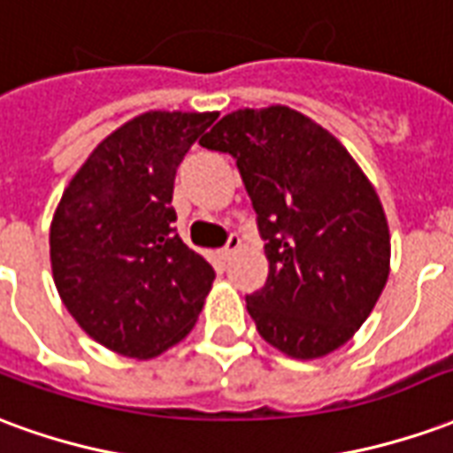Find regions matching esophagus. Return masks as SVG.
<instances>
[{"mask_svg":"<svg viewBox=\"0 0 453 453\" xmlns=\"http://www.w3.org/2000/svg\"><path fill=\"white\" fill-rule=\"evenodd\" d=\"M237 250H240V237L237 235H230L227 237V242H226V247H223V250H220V252H218V255H220V259H230V257L235 255Z\"/></svg>","mask_w":453,"mask_h":453,"instance_id":"esophagus-1","label":"esophagus"}]
</instances>
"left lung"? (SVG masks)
Masks as SVG:
<instances>
[{"label":"left lung","mask_w":453,"mask_h":453,"mask_svg":"<svg viewBox=\"0 0 453 453\" xmlns=\"http://www.w3.org/2000/svg\"><path fill=\"white\" fill-rule=\"evenodd\" d=\"M201 145L237 159L269 259L247 296L257 333L294 359L330 354L369 318L390 272L376 188L333 133L288 106L223 116Z\"/></svg>","instance_id":"left-lung-1"}]
</instances>
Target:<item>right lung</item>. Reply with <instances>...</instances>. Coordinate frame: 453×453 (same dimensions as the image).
I'll list each match as a JSON object with an SVG mask.
<instances>
[{
    "mask_svg": "<svg viewBox=\"0 0 453 453\" xmlns=\"http://www.w3.org/2000/svg\"><path fill=\"white\" fill-rule=\"evenodd\" d=\"M218 113L148 111L104 138L50 223L58 294L106 349L152 359L191 333L213 266L177 235V167Z\"/></svg>",
    "mask_w": 453,
    "mask_h": 453,
    "instance_id": "1",
    "label": "right lung"
}]
</instances>
